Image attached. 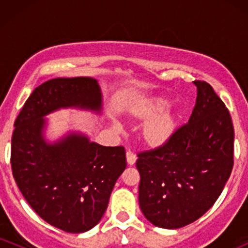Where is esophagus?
Here are the masks:
<instances>
[{
    "instance_id": "34e87169",
    "label": "esophagus",
    "mask_w": 248,
    "mask_h": 248,
    "mask_svg": "<svg viewBox=\"0 0 248 248\" xmlns=\"http://www.w3.org/2000/svg\"><path fill=\"white\" fill-rule=\"evenodd\" d=\"M126 157H127V163L129 164V166H134V164H135V162H136L135 154H133L132 152H127Z\"/></svg>"
}]
</instances>
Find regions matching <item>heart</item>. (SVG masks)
Wrapping results in <instances>:
<instances>
[{
	"instance_id": "1",
	"label": "heart",
	"mask_w": 248,
	"mask_h": 248,
	"mask_svg": "<svg viewBox=\"0 0 248 248\" xmlns=\"http://www.w3.org/2000/svg\"><path fill=\"white\" fill-rule=\"evenodd\" d=\"M171 102L163 96H155L138 104L129 115L135 121H146L141 129V140L147 147L161 148L173 138L179 127L177 112L168 109Z\"/></svg>"
}]
</instances>
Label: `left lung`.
<instances>
[{
    "instance_id": "obj_1",
    "label": "left lung",
    "mask_w": 248,
    "mask_h": 248,
    "mask_svg": "<svg viewBox=\"0 0 248 248\" xmlns=\"http://www.w3.org/2000/svg\"><path fill=\"white\" fill-rule=\"evenodd\" d=\"M189 122L166 146L139 154V203L153 225L175 230L201 218L217 201L233 168L229 110L205 81Z\"/></svg>"
}]
</instances>
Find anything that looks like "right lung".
<instances>
[{"label":"right lung","instance_id":"right-lung-1","mask_svg":"<svg viewBox=\"0 0 248 248\" xmlns=\"http://www.w3.org/2000/svg\"><path fill=\"white\" fill-rule=\"evenodd\" d=\"M62 108L102 112L98 80L56 78L35 88L15 121L11 169L25 201L46 223L69 233L94 227L126 169L124 147H105L81 132L45 138V116Z\"/></svg>","mask_w":248,"mask_h":248}]
</instances>
